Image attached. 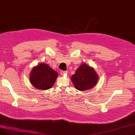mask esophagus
<instances>
[{
	"mask_svg": "<svg viewBox=\"0 0 135 135\" xmlns=\"http://www.w3.org/2000/svg\"><path fill=\"white\" fill-rule=\"evenodd\" d=\"M68 74V71H60V74L61 75H63L64 74Z\"/></svg>",
	"mask_w": 135,
	"mask_h": 135,
	"instance_id": "esophagus-1",
	"label": "esophagus"
}]
</instances>
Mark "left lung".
I'll return each mask as SVG.
<instances>
[{"label": "left lung", "mask_w": 135, "mask_h": 135, "mask_svg": "<svg viewBox=\"0 0 135 135\" xmlns=\"http://www.w3.org/2000/svg\"><path fill=\"white\" fill-rule=\"evenodd\" d=\"M99 76L96 71L85 63L79 67L75 74L71 77V81L75 88L80 91L93 88L96 85Z\"/></svg>", "instance_id": "1"}]
</instances>
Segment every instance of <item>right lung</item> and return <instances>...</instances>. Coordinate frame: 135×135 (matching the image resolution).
<instances>
[{
  "label": "right lung",
  "instance_id": "right-lung-1",
  "mask_svg": "<svg viewBox=\"0 0 135 135\" xmlns=\"http://www.w3.org/2000/svg\"><path fill=\"white\" fill-rule=\"evenodd\" d=\"M58 76V73L48 64L40 63L31 70L30 81L35 88L47 90L52 88Z\"/></svg>",
  "mask_w": 135,
  "mask_h": 135
}]
</instances>
